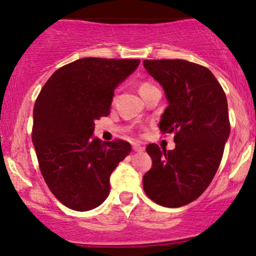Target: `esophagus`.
I'll use <instances>...</instances> for the list:
<instances>
[{
  "instance_id": "34e87169",
  "label": "esophagus",
  "mask_w": 256,
  "mask_h": 256,
  "mask_svg": "<svg viewBox=\"0 0 256 256\" xmlns=\"http://www.w3.org/2000/svg\"><path fill=\"white\" fill-rule=\"evenodd\" d=\"M134 152H143L144 150V146H142L140 143H134Z\"/></svg>"
}]
</instances>
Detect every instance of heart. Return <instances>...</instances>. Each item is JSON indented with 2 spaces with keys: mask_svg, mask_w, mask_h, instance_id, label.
<instances>
[{
  "mask_svg": "<svg viewBox=\"0 0 256 256\" xmlns=\"http://www.w3.org/2000/svg\"><path fill=\"white\" fill-rule=\"evenodd\" d=\"M152 85L149 84V83H142V84H140V91H144L146 89H149V88H152Z\"/></svg>",
  "mask_w": 256,
  "mask_h": 256,
  "instance_id": "1",
  "label": "heart"
}]
</instances>
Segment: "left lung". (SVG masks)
<instances>
[{
  "label": "left lung",
  "instance_id": "1",
  "mask_svg": "<svg viewBox=\"0 0 256 256\" xmlns=\"http://www.w3.org/2000/svg\"><path fill=\"white\" fill-rule=\"evenodd\" d=\"M146 71L165 91L168 106L158 128L174 132L176 148L149 144L152 166L143 176L149 198L182 207L202 195L222 161L230 136L228 100L208 68L186 60H144Z\"/></svg>",
  "mask_w": 256,
  "mask_h": 256
}]
</instances>
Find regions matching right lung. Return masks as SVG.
Wrapping results in <instances>:
<instances>
[{"label": "right lung", "mask_w": 256, "mask_h": 256, "mask_svg": "<svg viewBox=\"0 0 256 256\" xmlns=\"http://www.w3.org/2000/svg\"><path fill=\"white\" fill-rule=\"evenodd\" d=\"M140 62L79 58L52 73L38 95L32 143L40 172L55 198L73 210L104 204L112 172L131 152L128 142H101L94 130L95 120L110 114L114 90Z\"/></svg>", "instance_id": "obj_1"}]
</instances>
